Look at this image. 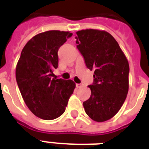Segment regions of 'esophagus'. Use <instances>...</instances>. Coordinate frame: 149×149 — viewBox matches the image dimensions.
Returning <instances> with one entry per match:
<instances>
[{"instance_id": "34e87169", "label": "esophagus", "mask_w": 149, "mask_h": 149, "mask_svg": "<svg viewBox=\"0 0 149 149\" xmlns=\"http://www.w3.org/2000/svg\"><path fill=\"white\" fill-rule=\"evenodd\" d=\"M76 86H77V89H80V88H82V87H84V85L81 84H76Z\"/></svg>"}]
</instances>
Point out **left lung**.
<instances>
[{"label": "left lung", "instance_id": "obj_1", "mask_svg": "<svg viewBox=\"0 0 149 149\" xmlns=\"http://www.w3.org/2000/svg\"><path fill=\"white\" fill-rule=\"evenodd\" d=\"M76 43L86 67L94 70L91 95L84 102L86 114L92 120L104 122L122 107L127 97L129 64L125 53L111 34L97 29L77 31Z\"/></svg>", "mask_w": 149, "mask_h": 149}]
</instances>
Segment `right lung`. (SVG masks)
<instances>
[{
	"label": "right lung",
	"mask_w": 149,
	"mask_h": 149,
	"mask_svg": "<svg viewBox=\"0 0 149 149\" xmlns=\"http://www.w3.org/2000/svg\"><path fill=\"white\" fill-rule=\"evenodd\" d=\"M70 31L52 30L36 35L26 43L16 65V80L29 110L43 120L64 113L76 84L52 78L58 67V50L72 36Z\"/></svg>",
	"instance_id": "1"
}]
</instances>
